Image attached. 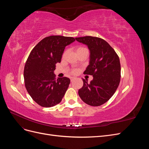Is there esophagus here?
<instances>
[{"instance_id":"esophagus-1","label":"esophagus","mask_w":149,"mask_h":149,"mask_svg":"<svg viewBox=\"0 0 149 149\" xmlns=\"http://www.w3.org/2000/svg\"><path fill=\"white\" fill-rule=\"evenodd\" d=\"M74 79V77H71V81H73Z\"/></svg>"}]
</instances>
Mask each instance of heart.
Wrapping results in <instances>:
<instances>
[{
  "label": "heart",
  "mask_w": 149,
  "mask_h": 149,
  "mask_svg": "<svg viewBox=\"0 0 149 149\" xmlns=\"http://www.w3.org/2000/svg\"><path fill=\"white\" fill-rule=\"evenodd\" d=\"M84 49H87L86 48H84V47H79L77 48V49H76V51H77V53H78V52H81L83 50H84ZM66 54V52L65 51L63 53V58H64ZM77 72H78L77 70H76V69H73V70H71V73H72V74H76V73H77Z\"/></svg>",
  "instance_id": "b5f03b06"
}]
</instances>
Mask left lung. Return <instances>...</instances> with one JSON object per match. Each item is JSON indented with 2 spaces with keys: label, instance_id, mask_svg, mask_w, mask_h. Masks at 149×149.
<instances>
[{
  "label": "left lung",
  "instance_id": "obj_1",
  "mask_svg": "<svg viewBox=\"0 0 149 149\" xmlns=\"http://www.w3.org/2000/svg\"><path fill=\"white\" fill-rule=\"evenodd\" d=\"M87 45L90 50V62L84 74L92 75L89 83L83 79V86L78 94L83 102L92 106H100L109 100L118 89L120 81L119 56L104 40L86 36L76 38Z\"/></svg>",
  "mask_w": 149,
  "mask_h": 149
}]
</instances>
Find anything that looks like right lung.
I'll use <instances>...</instances> for the list:
<instances>
[{"instance_id":"add662e5","label":"right lung","mask_w":149,"mask_h":149,"mask_svg":"<svg viewBox=\"0 0 149 149\" xmlns=\"http://www.w3.org/2000/svg\"><path fill=\"white\" fill-rule=\"evenodd\" d=\"M73 37L52 35L44 38L31 51L25 63L24 76L25 88L38 105L49 107L59 104L70 83L68 78H56L53 73L60 63L66 46Z\"/></svg>"}]
</instances>
